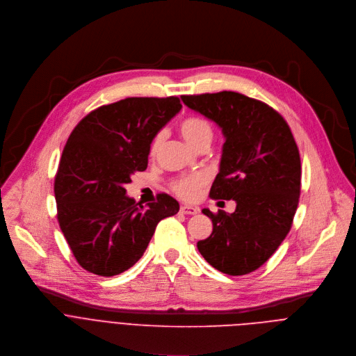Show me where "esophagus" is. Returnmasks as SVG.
I'll return each instance as SVG.
<instances>
[{"instance_id":"esophagus-1","label":"esophagus","mask_w":356,"mask_h":356,"mask_svg":"<svg viewBox=\"0 0 356 356\" xmlns=\"http://www.w3.org/2000/svg\"><path fill=\"white\" fill-rule=\"evenodd\" d=\"M179 211L182 213V215H196V213L199 211V207L196 206H188V204H182Z\"/></svg>"}]
</instances>
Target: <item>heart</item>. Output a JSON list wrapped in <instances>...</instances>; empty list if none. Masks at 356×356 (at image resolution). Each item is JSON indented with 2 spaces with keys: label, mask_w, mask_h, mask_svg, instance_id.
Wrapping results in <instances>:
<instances>
[{
  "label": "heart",
  "mask_w": 356,
  "mask_h": 356,
  "mask_svg": "<svg viewBox=\"0 0 356 356\" xmlns=\"http://www.w3.org/2000/svg\"><path fill=\"white\" fill-rule=\"evenodd\" d=\"M179 131L184 136V138L188 141V143L199 150L202 147H209L211 140H213V127L210 124V122L204 118H199V116H191L184 119L179 123ZM164 140V133L159 131L150 145V153L156 154L159 152V149L161 147V143ZM206 182V177L203 174H189V175H184L177 178L172 182V189L177 195H179L184 199H193L196 197L199 189L204 185Z\"/></svg>",
  "instance_id": "1"
}]
</instances>
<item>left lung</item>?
<instances>
[{"instance_id": "1", "label": "left lung", "mask_w": 356, "mask_h": 356, "mask_svg": "<svg viewBox=\"0 0 356 356\" xmlns=\"http://www.w3.org/2000/svg\"><path fill=\"white\" fill-rule=\"evenodd\" d=\"M181 98L219 124L226 138L209 196L237 203L232 215L202 210L213 232L197 250L218 270L247 275L270 258L292 227L302 179L298 145L282 115L258 99L233 91Z\"/></svg>"}]
</instances>
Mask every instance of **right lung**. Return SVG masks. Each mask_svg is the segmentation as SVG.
<instances>
[{
    "label": "right lung",
    "instance_id": "1",
    "mask_svg": "<svg viewBox=\"0 0 356 356\" xmlns=\"http://www.w3.org/2000/svg\"><path fill=\"white\" fill-rule=\"evenodd\" d=\"M182 105L178 97H133L104 105L71 131L54 178L60 229L77 262L115 276L145 254L160 220L179 203L160 193L149 207L126 196L131 174L145 171L153 137Z\"/></svg>",
    "mask_w": 356,
    "mask_h": 356
}]
</instances>
